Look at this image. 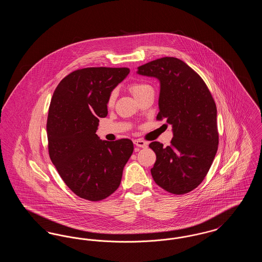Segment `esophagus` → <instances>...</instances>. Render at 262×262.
I'll use <instances>...</instances> for the list:
<instances>
[{
	"mask_svg": "<svg viewBox=\"0 0 262 262\" xmlns=\"http://www.w3.org/2000/svg\"><path fill=\"white\" fill-rule=\"evenodd\" d=\"M134 143L137 145V147H140V148H145L148 145V143L142 139H135Z\"/></svg>",
	"mask_w": 262,
	"mask_h": 262,
	"instance_id": "obj_1",
	"label": "esophagus"
}]
</instances>
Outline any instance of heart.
<instances>
[{"instance_id": "obj_1", "label": "heart", "mask_w": 262, "mask_h": 262, "mask_svg": "<svg viewBox=\"0 0 262 262\" xmlns=\"http://www.w3.org/2000/svg\"><path fill=\"white\" fill-rule=\"evenodd\" d=\"M149 89H152V88L150 86L149 84H147V83H145V82H134V83H132V84L129 85L130 92L133 93V95H134L137 99H138L144 92H146V91L149 90ZM116 95H117V93H116L115 90L110 93L109 98H108V102H107V104H108L109 107H111V106L114 105L115 100H116Z\"/></svg>"}]
</instances>
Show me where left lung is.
Segmentation results:
<instances>
[{"label":"left lung","instance_id":"left-lung-1","mask_svg":"<svg viewBox=\"0 0 262 262\" xmlns=\"http://www.w3.org/2000/svg\"><path fill=\"white\" fill-rule=\"evenodd\" d=\"M137 70L160 81L156 119L173 127L171 145L149 144L156 154L152 178L168 192L187 193L204 180L218 149L216 104L200 75L180 59L164 57Z\"/></svg>","mask_w":262,"mask_h":262}]
</instances>
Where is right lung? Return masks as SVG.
Returning a JSON list of instances; mask_svg holds the SVG:
<instances>
[{
  "label": "right lung",
  "mask_w": 262,
  "mask_h": 262,
  "mask_svg": "<svg viewBox=\"0 0 262 262\" xmlns=\"http://www.w3.org/2000/svg\"><path fill=\"white\" fill-rule=\"evenodd\" d=\"M127 68H85L63 77L54 91L47 119L51 161L73 192L98 201L121 184L134 151L130 139H100L99 118L108 114L110 93L128 75Z\"/></svg>",
  "instance_id": "1"
}]
</instances>
